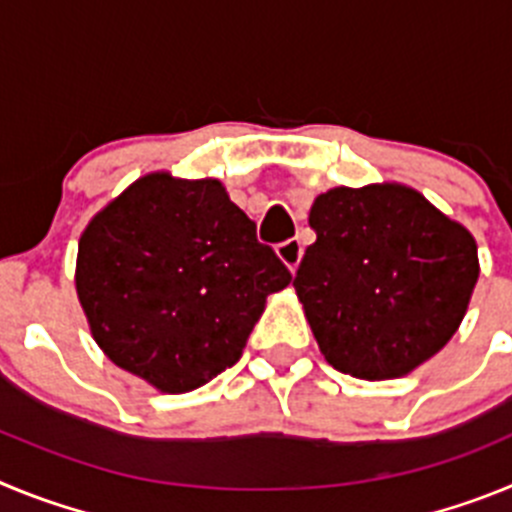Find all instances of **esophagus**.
<instances>
[{
    "label": "esophagus",
    "instance_id": "obj_1",
    "mask_svg": "<svg viewBox=\"0 0 512 512\" xmlns=\"http://www.w3.org/2000/svg\"><path fill=\"white\" fill-rule=\"evenodd\" d=\"M277 256H279V259H282V264L287 266L289 271H295L297 266H300V259H302L300 241H295V238H289V241L279 243V246H277Z\"/></svg>",
    "mask_w": 512,
    "mask_h": 512
}]
</instances>
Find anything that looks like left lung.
<instances>
[{"instance_id": "left-lung-1", "label": "left lung", "mask_w": 512, "mask_h": 512, "mask_svg": "<svg viewBox=\"0 0 512 512\" xmlns=\"http://www.w3.org/2000/svg\"><path fill=\"white\" fill-rule=\"evenodd\" d=\"M310 228L318 238L292 284L333 369L397 379L451 341L479 277L464 225L418 189L382 182L318 194Z\"/></svg>"}]
</instances>
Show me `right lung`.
I'll use <instances>...</instances> for the list:
<instances>
[{"label":"right lung","instance_id":"1","mask_svg":"<svg viewBox=\"0 0 512 512\" xmlns=\"http://www.w3.org/2000/svg\"><path fill=\"white\" fill-rule=\"evenodd\" d=\"M292 282L217 179L140 176L89 220L76 295L104 356L182 395L241 359L266 297Z\"/></svg>","mask_w":512,"mask_h":512}]
</instances>
